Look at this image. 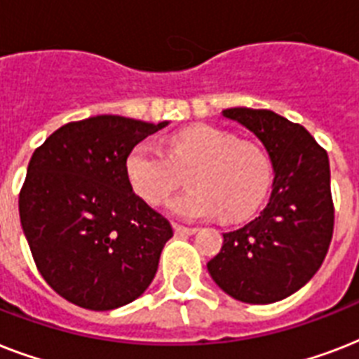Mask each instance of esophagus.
I'll return each mask as SVG.
<instances>
[{
  "instance_id": "esophagus-1",
  "label": "esophagus",
  "mask_w": 359,
  "mask_h": 359,
  "mask_svg": "<svg viewBox=\"0 0 359 359\" xmlns=\"http://www.w3.org/2000/svg\"><path fill=\"white\" fill-rule=\"evenodd\" d=\"M173 227L177 235H194V233H197V227H186V225L179 224H175Z\"/></svg>"
}]
</instances>
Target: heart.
Instances as JSON below:
<instances>
[{
	"label": "heart",
	"mask_w": 359,
	"mask_h": 359,
	"mask_svg": "<svg viewBox=\"0 0 359 359\" xmlns=\"http://www.w3.org/2000/svg\"><path fill=\"white\" fill-rule=\"evenodd\" d=\"M191 188L175 197L171 210L196 219L219 212L235 222L255 212L270 184L266 154L250 141L212 126H191L175 134L168 156L149 143H137L126 156L132 190L149 205H160L188 173Z\"/></svg>",
	"instance_id": "b5f03b06"
}]
</instances>
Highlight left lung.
I'll return each instance as SVG.
<instances>
[{"label": "left lung", "instance_id": "left-lung-1", "mask_svg": "<svg viewBox=\"0 0 359 359\" xmlns=\"http://www.w3.org/2000/svg\"><path fill=\"white\" fill-rule=\"evenodd\" d=\"M224 115L262 141L276 177L266 208L224 233V245L207 268L236 300L272 304L302 289L328 253L335 219L328 152L302 124L270 109L231 108Z\"/></svg>", "mask_w": 359, "mask_h": 359}]
</instances>
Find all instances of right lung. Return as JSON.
<instances>
[{
    "mask_svg": "<svg viewBox=\"0 0 359 359\" xmlns=\"http://www.w3.org/2000/svg\"><path fill=\"white\" fill-rule=\"evenodd\" d=\"M165 124L97 115L65 124L33 152L20 224L36 270L65 300L109 311L156 276L173 229L132 191L126 156Z\"/></svg>",
    "mask_w": 359,
    "mask_h": 359,
    "instance_id": "add662e5",
    "label": "right lung"
}]
</instances>
